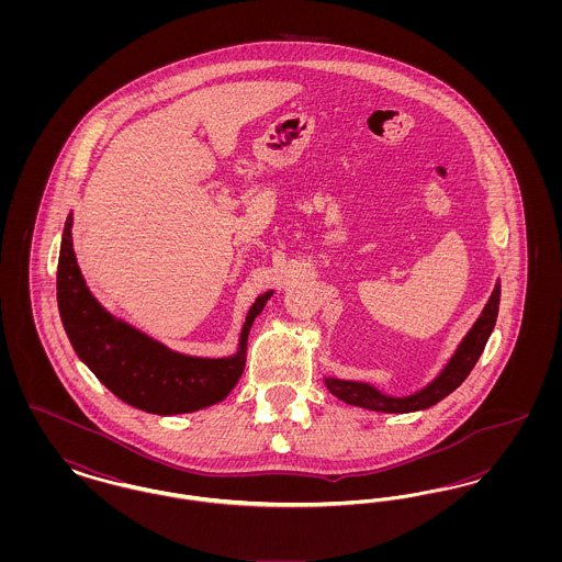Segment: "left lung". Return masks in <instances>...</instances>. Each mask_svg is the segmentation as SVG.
Returning <instances> with one entry per match:
<instances>
[{"mask_svg":"<svg viewBox=\"0 0 562 562\" xmlns=\"http://www.w3.org/2000/svg\"><path fill=\"white\" fill-rule=\"evenodd\" d=\"M499 296H502V286L499 282L495 284V291L491 294L486 307L482 310V316L472 326V330L465 335L461 346L454 351L451 362L447 369L438 374L428 387L422 392L406 396V398H392L374 390L369 383H358V381H341V379H326V387L330 394H335L339 401L348 402L353 406H364L371 411H381V413H413V411H424L434 406L436 402L447 398L451 392H454L465 376L472 373L481 358L482 349L486 346L495 321L499 312Z\"/></svg>","mask_w":562,"mask_h":562,"instance_id":"8db88e82","label":"left lung"}]
</instances>
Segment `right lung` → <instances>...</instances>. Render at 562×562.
Returning a JSON list of instances; mask_svg holds the SVG:
<instances>
[{"label": "right lung", "instance_id": "1", "mask_svg": "<svg viewBox=\"0 0 562 562\" xmlns=\"http://www.w3.org/2000/svg\"><path fill=\"white\" fill-rule=\"evenodd\" d=\"M273 291L250 307L240 335V349L232 358H193L154 341L126 322L115 321L94 299L81 276L74 240L71 214L65 223L56 299L60 321L76 353L120 401L156 415H179L221 402L238 383L246 364V341L255 318Z\"/></svg>", "mask_w": 562, "mask_h": 562}]
</instances>
